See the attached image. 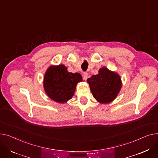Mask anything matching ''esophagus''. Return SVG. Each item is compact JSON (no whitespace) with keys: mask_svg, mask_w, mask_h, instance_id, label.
Returning a JSON list of instances; mask_svg holds the SVG:
<instances>
[{"mask_svg":"<svg viewBox=\"0 0 158 158\" xmlns=\"http://www.w3.org/2000/svg\"><path fill=\"white\" fill-rule=\"evenodd\" d=\"M83 77L85 80H87V78H89V74L87 73H84L83 75Z\"/></svg>","mask_w":158,"mask_h":158,"instance_id":"obj_1","label":"esophagus"}]
</instances>
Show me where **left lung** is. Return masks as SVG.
Masks as SVG:
<instances>
[{"mask_svg": "<svg viewBox=\"0 0 158 158\" xmlns=\"http://www.w3.org/2000/svg\"><path fill=\"white\" fill-rule=\"evenodd\" d=\"M87 82L94 98L102 104L114 101L122 87L120 76L106 68H101L98 75L88 78Z\"/></svg>", "mask_w": 158, "mask_h": 158, "instance_id": "8db88e82", "label": "left lung"}]
</instances>
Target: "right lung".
I'll use <instances>...</instances> for the list:
<instances>
[{
    "label": "right lung",
    "mask_w": 158,
    "mask_h": 158,
    "mask_svg": "<svg viewBox=\"0 0 158 158\" xmlns=\"http://www.w3.org/2000/svg\"><path fill=\"white\" fill-rule=\"evenodd\" d=\"M82 81L80 74L68 71L63 64L52 66L44 77V89L48 96L55 102L66 103L73 96L77 83Z\"/></svg>",
    "instance_id": "right-lung-1"
}]
</instances>
